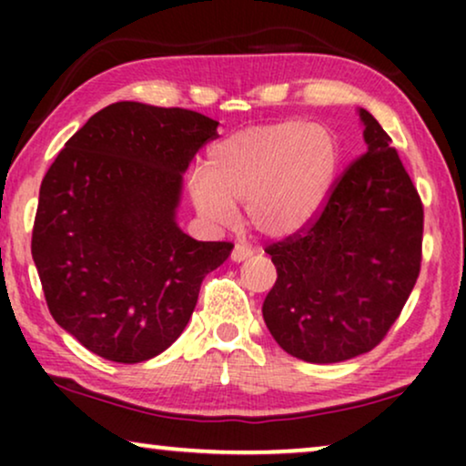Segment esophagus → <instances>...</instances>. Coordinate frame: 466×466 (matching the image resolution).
<instances>
[{"label":"esophagus","mask_w":466,"mask_h":466,"mask_svg":"<svg viewBox=\"0 0 466 466\" xmlns=\"http://www.w3.org/2000/svg\"><path fill=\"white\" fill-rule=\"evenodd\" d=\"M254 254V250L250 246H244V244H238L233 248V252H231V260L233 263H241V260H248Z\"/></svg>","instance_id":"esophagus-1"}]
</instances>
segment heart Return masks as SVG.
<instances>
[{"label":"heart","mask_w":466,"mask_h":466,"mask_svg":"<svg viewBox=\"0 0 466 466\" xmlns=\"http://www.w3.org/2000/svg\"><path fill=\"white\" fill-rule=\"evenodd\" d=\"M339 161V139L322 125L252 127L209 150L208 169L190 176V197L214 225L231 222L235 203H246V218L258 233L282 238L320 212Z\"/></svg>","instance_id":"obj_1"}]
</instances>
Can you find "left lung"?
Listing matches in <instances>:
<instances>
[{
	"instance_id": "obj_1",
	"label": "left lung",
	"mask_w": 466,
	"mask_h": 466,
	"mask_svg": "<svg viewBox=\"0 0 466 466\" xmlns=\"http://www.w3.org/2000/svg\"><path fill=\"white\" fill-rule=\"evenodd\" d=\"M367 152L301 233L267 248L278 279L263 318L305 362L350 360L384 339L420 273L424 209L390 136L359 110Z\"/></svg>"
}]
</instances>
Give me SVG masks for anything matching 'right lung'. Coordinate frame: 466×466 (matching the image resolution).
Here are the masks:
<instances>
[{"mask_svg":"<svg viewBox=\"0 0 466 466\" xmlns=\"http://www.w3.org/2000/svg\"><path fill=\"white\" fill-rule=\"evenodd\" d=\"M218 123L118 101L67 139L44 176L31 238L56 324L112 362L155 359L182 335L228 241L177 227L182 176Z\"/></svg>","mask_w":466,"mask_h":466,"instance_id":"right-lung-1","label":"right lung"}]
</instances>
